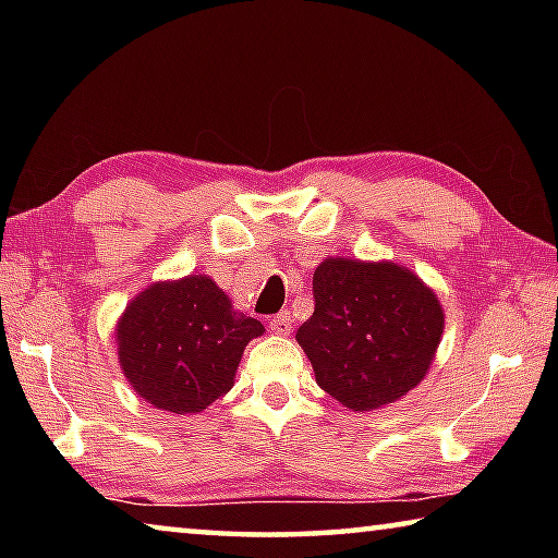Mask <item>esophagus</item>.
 <instances>
[{"instance_id": "obj_1", "label": "esophagus", "mask_w": 558, "mask_h": 558, "mask_svg": "<svg viewBox=\"0 0 558 558\" xmlns=\"http://www.w3.org/2000/svg\"><path fill=\"white\" fill-rule=\"evenodd\" d=\"M270 329H272V332H276V335H290V329H292V315L288 313V310H286V313H280V315H276V317L270 319Z\"/></svg>"}]
</instances>
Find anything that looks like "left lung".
Listing matches in <instances>:
<instances>
[{"instance_id":"left-lung-1","label":"left lung","mask_w":558,"mask_h":558,"mask_svg":"<svg viewBox=\"0 0 558 558\" xmlns=\"http://www.w3.org/2000/svg\"><path fill=\"white\" fill-rule=\"evenodd\" d=\"M313 295L315 313L295 339L329 396L347 409L374 411L423 381L446 315L418 276L391 260L325 258Z\"/></svg>"}]
</instances>
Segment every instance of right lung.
Here are the masks:
<instances>
[{"mask_svg":"<svg viewBox=\"0 0 558 558\" xmlns=\"http://www.w3.org/2000/svg\"><path fill=\"white\" fill-rule=\"evenodd\" d=\"M263 332L209 276L155 282L118 319L120 369L155 409L199 413L231 389L245 344Z\"/></svg>","mask_w":558,"mask_h":558,"instance_id":"add662e5","label":"right lung"}]
</instances>
